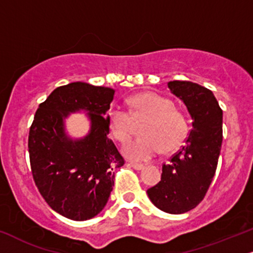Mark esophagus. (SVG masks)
I'll return each instance as SVG.
<instances>
[{
    "label": "esophagus",
    "instance_id": "esophagus-1",
    "mask_svg": "<svg viewBox=\"0 0 253 253\" xmlns=\"http://www.w3.org/2000/svg\"><path fill=\"white\" fill-rule=\"evenodd\" d=\"M130 165L135 170H142L144 169V165L143 164H138V163H130Z\"/></svg>",
    "mask_w": 253,
    "mask_h": 253
}]
</instances>
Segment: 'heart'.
Segmentation results:
<instances>
[{"label":"heart","instance_id":"1","mask_svg":"<svg viewBox=\"0 0 253 253\" xmlns=\"http://www.w3.org/2000/svg\"><path fill=\"white\" fill-rule=\"evenodd\" d=\"M130 112L120 107L111 108L108 112V123L111 135L121 143H126L132 136V118L149 117L142 129L141 138L129 143L124 148L132 161H149L167 151L177 150L185 142L189 133L188 122L169 98L152 91H145L130 98Z\"/></svg>","mask_w":253,"mask_h":253}]
</instances>
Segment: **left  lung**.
I'll use <instances>...</instances> for the list:
<instances>
[{
  "label": "left lung",
  "mask_w": 253,
  "mask_h": 253,
  "mask_svg": "<svg viewBox=\"0 0 253 253\" xmlns=\"http://www.w3.org/2000/svg\"><path fill=\"white\" fill-rule=\"evenodd\" d=\"M168 86L188 108L192 118L185 145L162 167L161 182L148 189L155 207L179 214L195 209L207 195L216 172L223 141V110L211 90L189 81Z\"/></svg>",
  "instance_id": "left-lung-1"
}]
</instances>
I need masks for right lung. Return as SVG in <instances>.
Listing matches in <instances>:
<instances>
[{"label":"right lung","instance_id":"add662e5","mask_svg":"<svg viewBox=\"0 0 253 253\" xmlns=\"http://www.w3.org/2000/svg\"><path fill=\"white\" fill-rule=\"evenodd\" d=\"M115 90L74 82L56 88L37 109L28 149L33 178L52 210L73 220H86L104 209L112 191L115 170L124 158L108 138L105 114ZM88 111L92 127L81 140H71L64 120L71 112Z\"/></svg>","mask_w":253,"mask_h":253}]
</instances>
